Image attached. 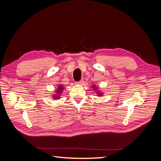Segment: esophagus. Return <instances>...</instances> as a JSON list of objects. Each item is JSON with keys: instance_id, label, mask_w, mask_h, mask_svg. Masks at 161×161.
I'll list each match as a JSON object with an SVG mask.
<instances>
[{"instance_id": "esophagus-1", "label": "esophagus", "mask_w": 161, "mask_h": 161, "mask_svg": "<svg viewBox=\"0 0 161 161\" xmlns=\"http://www.w3.org/2000/svg\"><path fill=\"white\" fill-rule=\"evenodd\" d=\"M76 85H82L84 83V81L82 80H79V81H78V82H76Z\"/></svg>"}]
</instances>
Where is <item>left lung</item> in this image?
<instances>
[{"label":"left lung","instance_id":"left-lung-1","mask_svg":"<svg viewBox=\"0 0 161 161\" xmlns=\"http://www.w3.org/2000/svg\"><path fill=\"white\" fill-rule=\"evenodd\" d=\"M99 94H101V93H99Z\"/></svg>","mask_w":161,"mask_h":161}]
</instances>
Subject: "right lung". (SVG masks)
I'll return each instance as SVG.
<instances>
[{
    "instance_id": "right-lung-1",
    "label": "right lung",
    "mask_w": 161,
    "mask_h": 161,
    "mask_svg": "<svg viewBox=\"0 0 161 161\" xmlns=\"http://www.w3.org/2000/svg\"><path fill=\"white\" fill-rule=\"evenodd\" d=\"M58 91H57V93H58H58H59V92H61V91H62V90H63L64 89H63V87H62V86H58ZM58 97H59V96H54V97H53V98H55V99H58Z\"/></svg>"
}]
</instances>
